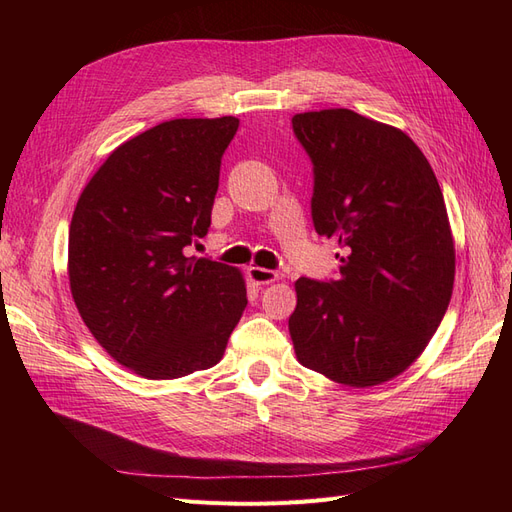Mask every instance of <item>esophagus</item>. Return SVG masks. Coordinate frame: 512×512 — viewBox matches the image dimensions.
<instances>
[{
    "label": "esophagus",
    "instance_id": "esophagus-1",
    "mask_svg": "<svg viewBox=\"0 0 512 512\" xmlns=\"http://www.w3.org/2000/svg\"><path fill=\"white\" fill-rule=\"evenodd\" d=\"M247 275H250V280L254 284H260V286H267V284H273V282L280 280V275H277L275 271L262 269V267H250V269H247Z\"/></svg>",
    "mask_w": 512,
    "mask_h": 512
}]
</instances>
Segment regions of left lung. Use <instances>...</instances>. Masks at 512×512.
Masks as SVG:
<instances>
[{
    "instance_id": "1",
    "label": "left lung",
    "mask_w": 512,
    "mask_h": 512,
    "mask_svg": "<svg viewBox=\"0 0 512 512\" xmlns=\"http://www.w3.org/2000/svg\"><path fill=\"white\" fill-rule=\"evenodd\" d=\"M314 162L312 218L335 237L339 280L294 282V354L329 380L369 389L423 354L451 303L455 239L440 183L412 138L350 108L292 117Z\"/></svg>"
}]
</instances>
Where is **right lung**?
<instances>
[{"label":"right lung","mask_w":512,"mask_h":512,"mask_svg":"<svg viewBox=\"0 0 512 512\" xmlns=\"http://www.w3.org/2000/svg\"><path fill=\"white\" fill-rule=\"evenodd\" d=\"M237 128V117L158 123L121 143L74 207V305L96 342L143 378L218 365L247 305L239 269L183 254L207 235Z\"/></svg>","instance_id":"right-lung-1"}]
</instances>
